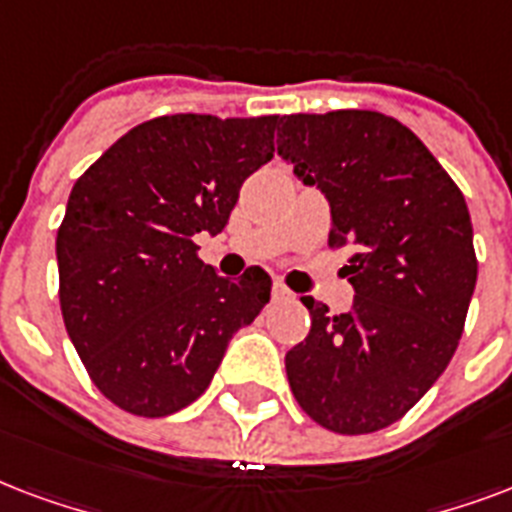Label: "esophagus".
Instances as JSON below:
<instances>
[{
    "mask_svg": "<svg viewBox=\"0 0 512 512\" xmlns=\"http://www.w3.org/2000/svg\"><path fill=\"white\" fill-rule=\"evenodd\" d=\"M291 296H293V293L288 291V288H285L283 283L272 285V299H275V301H288V299H291Z\"/></svg>",
    "mask_w": 512,
    "mask_h": 512,
    "instance_id": "1",
    "label": "esophagus"
}]
</instances>
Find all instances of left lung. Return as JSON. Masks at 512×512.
Returning <instances> with one entry per match:
<instances>
[{"mask_svg": "<svg viewBox=\"0 0 512 512\" xmlns=\"http://www.w3.org/2000/svg\"><path fill=\"white\" fill-rule=\"evenodd\" d=\"M277 154L331 202V248H350V312L304 296L310 334L285 355L293 398L320 427L398 422L457 352L475 291L473 224L459 186L406 125L339 109L288 114Z\"/></svg>", "mask_w": 512, "mask_h": 512, "instance_id": "left-lung-1", "label": "left lung"}]
</instances>
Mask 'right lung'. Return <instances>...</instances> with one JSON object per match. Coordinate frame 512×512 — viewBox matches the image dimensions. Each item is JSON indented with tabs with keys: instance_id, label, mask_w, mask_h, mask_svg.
Masks as SVG:
<instances>
[{
	"instance_id": "1",
	"label": "right lung",
	"mask_w": 512,
	"mask_h": 512,
	"mask_svg": "<svg viewBox=\"0 0 512 512\" xmlns=\"http://www.w3.org/2000/svg\"><path fill=\"white\" fill-rule=\"evenodd\" d=\"M280 117L165 114L141 122L77 178L55 253L66 331L98 390L136 417H168L208 390L272 280H224L197 256L251 173L272 160Z\"/></svg>"
}]
</instances>
